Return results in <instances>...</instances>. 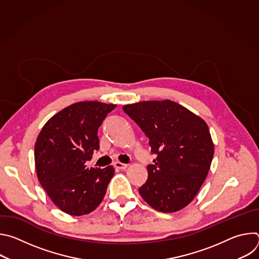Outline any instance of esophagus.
I'll return each instance as SVG.
<instances>
[{"label":"esophagus","instance_id":"1","mask_svg":"<svg viewBox=\"0 0 259 259\" xmlns=\"http://www.w3.org/2000/svg\"><path fill=\"white\" fill-rule=\"evenodd\" d=\"M114 166L117 168V169H121V170H125L127 168V164H124V163H121V162H115Z\"/></svg>","mask_w":259,"mask_h":259}]
</instances>
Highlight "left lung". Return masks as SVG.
I'll list each match as a JSON object with an SVG mask.
<instances>
[{"label":"left lung","mask_w":259,"mask_h":259,"mask_svg":"<svg viewBox=\"0 0 259 259\" xmlns=\"http://www.w3.org/2000/svg\"><path fill=\"white\" fill-rule=\"evenodd\" d=\"M140 127L157 158L147 165V180L138 192L154 209L171 213L189 205L208 174L214 144L205 121L171 100L123 106Z\"/></svg>","instance_id":"8db88e82"}]
</instances>
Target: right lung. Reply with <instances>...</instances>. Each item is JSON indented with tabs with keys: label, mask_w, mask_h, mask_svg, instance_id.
Segmentation results:
<instances>
[{
	"label": "right lung",
	"mask_w": 259,
	"mask_h": 259,
	"mask_svg": "<svg viewBox=\"0 0 259 259\" xmlns=\"http://www.w3.org/2000/svg\"><path fill=\"white\" fill-rule=\"evenodd\" d=\"M116 106L98 101L71 104L54 115L36 139L38 179L53 203L69 215L92 212L114 176L112 166L88 169L85 163L99 150L98 128Z\"/></svg>",
	"instance_id": "add662e5"
}]
</instances>
